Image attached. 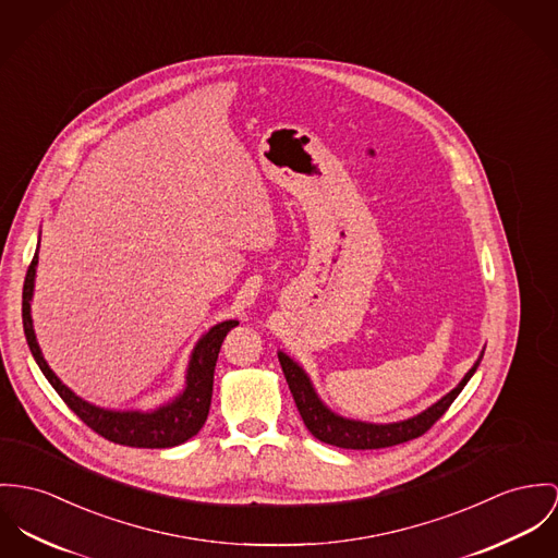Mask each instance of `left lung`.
I'll list each match as a JSON object with an SVG mask.
<instances>
[{
	"instance_id": "obj_1",
	"label": "left lung",
	"mask_w": 558,
	"mask_h": 558,
	"mask_svg": "<svg viewBox=\"0 0 558 558\" xmlns=\"http://www.w3.org/2000/svg\"><path fill=\"white\" fill-rule=\"evenodd\" d=\"M482 355L484 352L480 354L477 362L469 368V373L462 377V381L458 384L457 388L452 392H448L441 401H437L435 405L428 407L426 411H422L409 420L392 422V424H368V422L348 420V417L337 415L335 411H330L319 401L311 379L290 355L279 352V362H281L283 375L288 379L290 392L294 397V403L301 411L304 426L308 428V433L315 439L337 446V448H345V450H379V448H392V446L405 444V441L424 435L448 411V407L454 403V399L462 392L466 381L473 377L475 368L480 366Z\"/></svg>"
}]
</instances>
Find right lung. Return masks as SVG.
I'll list each match as a JSON object with an SVG mask.
<instances>
[{
  "mask_svg": "<svg viewBox=\"0 0 558 558\" xmlns=\"http://www.w3.org/2000/svg\"><path fill=\"white\" fill-rule=\"evenodd\" d=\"M40 247V243H38ZM36 266H38V250L34 254V259L27 268L25 283H23V330L27 345L32 350L34 360L38 362L40 371L49 379L54 392L63 399V403L70 407L94 433H98L104 439L119 444V446H130V448H174L179 444H185L198 430L203 428L210 407V397H213V373H215V362L221 350V343L226 335L239 326L236 319L221 322L213 326L203 339L196 343L190 366H187V377H185V390L170 401L168 405L157 407L153 411H112L104 407L92 405L76 397L68 386L59 381V377L51 371L47 364L45 355L40 352V345L36 341L34 332V322H32V296H34V281H36Z\"/></svg>",
  "mask_w": 558,
  "mask_h": 558,
  "instance_id": "add662e5",
  "label": "right lung"
}]
</instances>
